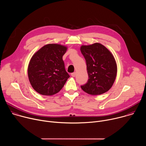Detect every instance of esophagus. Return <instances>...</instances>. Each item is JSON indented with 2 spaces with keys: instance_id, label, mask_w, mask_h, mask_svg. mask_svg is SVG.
Returning a JSON list of instances; mask_svg holds the SVG:
<instances>
[{
  "instance_id": "esophagus-1",
  "label": "esophagus",
  "mask_w": 146,
  "mask_h": 146,
  "mask_svg": "<svg viewBox=\"0 0 146 146\" xmlns=\"http://www.w3.org/2000/svg\"><path fill=\"white\" fill-rule=\"evenodd\" d=\"M76 72L72 73L71 74V76H72V77H75V76H76Z\"/></svg>"
}]
</instances>
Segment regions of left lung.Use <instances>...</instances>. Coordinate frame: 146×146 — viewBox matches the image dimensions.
Instances as JSON below:
<instances>
[{
	"mask_svg": "<svg viewBox=\"0 0 146 146\" xmlns=\"http://www.w3.org/2000/svg\"><path fill=\"white\" fill-rule=\"evenodd\" d=\"M81 52L84 56L88 74L86 84L81 89L92 95H101L108 91L116 78L117 66L114 56L103 45L96 43L82 46Z\"/></svg>",
	"mask_w": 146,
	"mask_h": 146,
	"instance_id": "8db88e82",
	"label": "left lung"
}]
</instances>
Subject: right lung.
Listing matches in <instances>:
<instances>
[{"label":"right lung","instance_id":"add662e5","mask_svg":"<svg viewBox=\"0 0 146 146\" xmlns=\"http://www.w3.org/2000/svg\"><path fill=\"white\" fill-rule=\"evenodd\" d=\"M66 50V46L48 44L32 56L28 68V74L32 87L37 92L51 96L63 88L70 77L62 59Z\"/></svg>","mask_w":146,"mask_h":146}]
</instances>
